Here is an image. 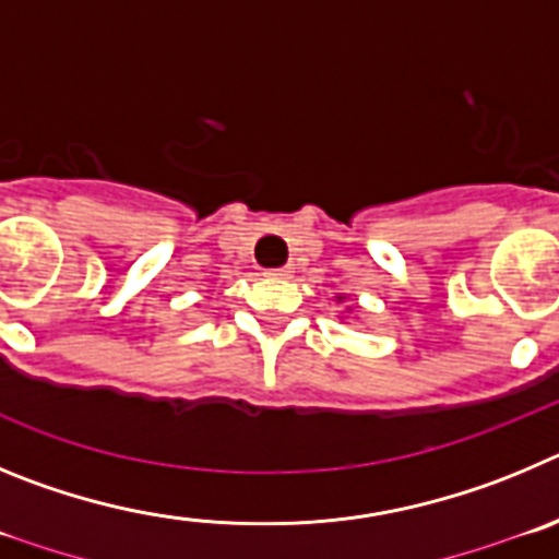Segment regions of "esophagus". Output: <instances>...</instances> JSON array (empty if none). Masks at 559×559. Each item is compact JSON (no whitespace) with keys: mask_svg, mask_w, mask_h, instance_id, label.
<instances>
[{"mask_svg":"<svg viewBox=\"0 0 559 559\" xmlns=\"http://www.w3.org/2000/svg\"><path fill=\"white\" fill-rule=\"evenodd\" d=\"M295 273V267H289V264H286V267H278V270H270V278H289V275Z\"/></svg>","mask_w":559,"mask_h":559,"instance_id":"34e87169","label":"esophagus"}]
</instances>
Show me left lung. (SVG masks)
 <instances>
[{
  "instance_id": "1",
  "label": "left lung",
  "mask_w": 559,
  "mask_h": 559,
  "mask_svg": "<svg viewBox=\"0 0 559 559\" xmlns=\"http://www.w3.org/2000/svg\"><path fill=\"white\" fill-rule=\"evenodd\" d=\"M334 300H336V304H342V300H345V295H336ZM348 311H350V309H348Z\"/></svg>"
}]
</instances>
